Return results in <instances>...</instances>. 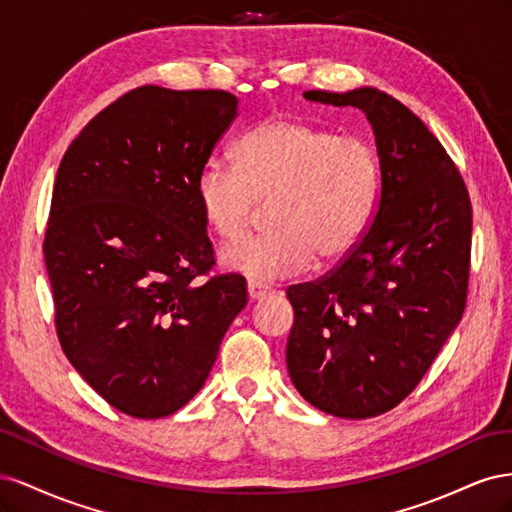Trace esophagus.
<instances>
[{
	"mask_svg": "<svg viewBox=\"0 0 512 512\" xmlns=\"http://www.w3.org/2000/svg\"><path fill=\"white\" fill-rule=\"evenodd\" d=\"M247 294H250L252 301H260V299H265L267 294H271V288L267 284H262V282L250 280V282H247Z\"/></svg>",
	"mask_w": 512,
	"mask_h": 512,
	"instance_id": "34e87169",
	"label": "esophagus"
}]
</instances>
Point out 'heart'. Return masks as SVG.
I'll return each instance as SVG.
<instances>
[{
  "instance_id": "heart-1",
  "label": "heart",
  "mask_w": 512,
  "mask_h": 512,
  "mask_svg": "<svg viewBox=\"0 0 512 512\" xmlns=\"http://www.w3.org/2000/svg\"><path fill=\"white\" fill-rule=\"evenodd\" d=\"M232 162H207L196 177V203L222 241L250 226L269 203V230L224 247L230 271L260 280L290 277L344 260L374 220L382 162L361 136H339L297 117H277L245 132Z\"/></svg>"
}]
</instances>
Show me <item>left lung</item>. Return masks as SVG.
<instances>
[{
	"label": "left lung",
	"instance_id": "8db88e82",
	"mask_svg": "<svg viewBox=\"0 0 512 512\" xmlns=\"http://www.w3.org/2000/svg\"><path fill=\"white\" fill-rule=\"evenodd\" d=\"M361 108L374 128L382 183L365 237L316 282L286 290L292 384L318 410L371 418L423 380L468 299L472 205L455 162L408 106L374 87L305 91Z\"/></svg>",
	"mask_w": 512,
	"mask_h": 512
}]
</instances>
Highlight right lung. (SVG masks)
Listing matches in <instances>:
<instances>
[{
  "mask_svg": "<svg viewBox=\"0 0 512 512\" xmlns=\"http://www.w3.org/2000/svg\"><path fill=\"white\" fill-rule=\"evenodd\" d=\"M220 89L145 85L106 106L59 164L44 262L61 350L134 418L177 412L203 389L245 277L213 260L196 177L237 117Z\"/></svg>",
  "mask_w": 512,
  "mask_h": 512,
  "instance_id": "right-lung-1",
  "label": "right lung"
}]
</instances>
